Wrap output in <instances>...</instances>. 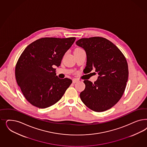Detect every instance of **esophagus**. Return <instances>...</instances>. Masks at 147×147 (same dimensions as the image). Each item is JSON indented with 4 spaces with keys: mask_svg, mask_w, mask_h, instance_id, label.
<instances>
[{
    "mask_svg": "<svg viewBox=\"0 0 147 147\" xmlns=\"http://www.w3.org/2000/svg\"><path fill=\"white\" fill-rule=\"evenodd\" d=\"M79 80H78V79H76V78H74V79H73L72 80V83H75L76 82H78Z\"/></svg>",
    "mask_w": 147,
    "mask_h": 147,
    "instance_id": "1",
    "label": "esophagus"
}]
</instances>
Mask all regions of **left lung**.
Wrapping results in <instances>:
<instances>
[{
	"label": "left lung",
	"mask_w": 147,
	"mask_h": 147,
	"mask_svg": "<svg viewBox=\"0 0 147 147\" xmlns=\"http://www.w3.org/2000/svg\"><path fill=\"white\" fill-rule=\"evenodd\" d=\"M76 44L86 54L83 71L88 74L95 69L99 76L94 83L84 81L82 101L96 112L110 109L119 102L126 87L129 71L125 58L115 44L103 37L81 38Z\"/></svg>",
	"instance_id": "left-lung-1"
}]
</instances>
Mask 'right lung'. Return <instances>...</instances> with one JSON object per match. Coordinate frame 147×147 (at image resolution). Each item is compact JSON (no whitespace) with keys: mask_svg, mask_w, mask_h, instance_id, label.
<instances>
[{"mask_svg":"<svg viewBox=\"0 0 147 147\" xmlns=\"http://www.w3.org/2000/svg\"><path fill=\"white\" fill-rule=\"evenodd\" d=\"M76 40L42 38L25 49L17 63L15 76L24 97L34 106L44 109L61 100L72 81L56 76L55 66Z\"/></svg>","mask_w":147,"mask_h":147,"instance_id":"1","label":"right lung"}]
</instances>
